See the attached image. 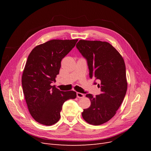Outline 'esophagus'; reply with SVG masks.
Wrapping results in <instances>:
<instances>
[{
  "instance_id": "1",
  "label": "esophagus",
  "mask_w": 151,
  "mask_h": 151,
  "mask_svg": "<svg viewBox=\"0 0 151 151\" xmlns=\"http://www.w3.org/2000/svg\"><path fill=\"white\" fill-rule=\"evenodd\" d=\"M77 97L78 98H83L84 97V95L83 93H77Z\"/></svg>"
}]
</instances>
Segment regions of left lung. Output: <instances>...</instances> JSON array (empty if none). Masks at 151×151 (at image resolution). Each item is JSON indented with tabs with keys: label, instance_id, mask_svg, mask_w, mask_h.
Here are the masks:
<instances>
[{
	"label": "left lung",
	"instance_id": "1",
	"mask_svg": "<svg viewBox=\"0 0 151 151\" xmlns=\"http://www.w3.org/2000/svg\"><path fill=\"white\" fill-rule=\"evenodd\" d=\"M76 47L88 62L90 78L99 82L98 87L101 91L96 97L86 94L91 106L84 109L82 116L91 125L103 124L115 116L125 96L127 82L124 60L106 42L81 40Z\"/></svg>",
	"mask_w": 151,
	"mask_h": 151
}]
</instances>
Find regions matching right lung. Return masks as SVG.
Returning <instances> with one entry per match:
<instances>
[{"instance_id":"right-lung-1","label":"right lung","mask_w":151,"mask_h":151,"mask_svg":"<svg viewBox=\"0 0 151 151\" xmlns=\"http://www.w3.org/2000/svg\"><path fill=\"white\" fill-rule=\"evenodd\" d=\"M78 40H52L35 47L28 57L22 76V91L29 111L41 124L50 126L60 118L62 105L76 98L74 91H62L55 86L61 61Z\"/></svg>"}]
</instances>
